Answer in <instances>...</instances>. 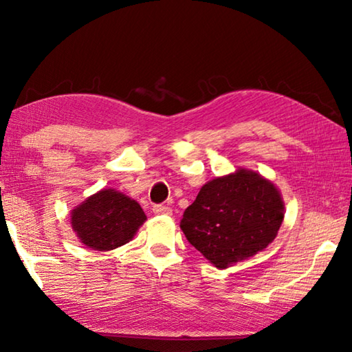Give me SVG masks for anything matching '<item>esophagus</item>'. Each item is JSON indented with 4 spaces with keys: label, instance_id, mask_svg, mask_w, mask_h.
<instances>
[{
    "label": "esophagus",
    "instance_id": "34e87169",
    "mask_svg": "<svg viewBox=\"0 0 352 352\" xmlns=\"http://www.w3.org/2000/svg\"><path fill=\"white\" fill-rule=\"evenodd\" d=\"M152 210H153V214H158V216H160V214H164V216H169V214H172L170 208L166 206V205H155Z\"/></svg>",
    "mask_w": 352,
    "mask_h": 352
}]
</instances>
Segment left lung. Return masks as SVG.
<instances>
[{"label": "left lung", "mask_w": 352, "mask_h": 352, "mask_svg": "<svg viewBox=\"0 0 352 352\" xmlns=\"http://www.w3.org/2000/svg\"><path fill=\"white\" fill-rule=\"evenodd\" d=\"M284 212L275 183L239 168L201 186L194 204L184 210L180 228L190 245L222 270L269 247Z\"/></svg>", "instance_id": "1"}]
</instances>
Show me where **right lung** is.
<instances>
[{"mask_svg":"<svg viewBox=\"0 0 352 352\" xmlns=\"http://www.w3.org/2000/svg\"><path fill=\"white\" fill-rule=\"evenodd\" d=\"M146 220L138 201L113 188L98 190L71 210V228L77 239L96 252L130 242Z\"/></svg>","mask_w":352,"mask_h":352,"instance_id":"1","label":"right lung"}]
</instances>
